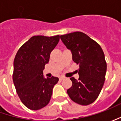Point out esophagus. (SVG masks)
Wrapping results in <instances>:
<instances>
[{"label":"esophagus","instance_id":"esophagus-1","mask_svg":"<svg viewBox=\"0 0 121 121\" xmlns=\"http://www.w3.org/2000/svg\"><path fill=\"white\" fill-rule=\"evenodd\" d=\"M65 78V77H64V76H60V77H59V79H60V81H62V80H63V79H64Z\"/></svg>","mask_w":121,"mask_h":121}]
</instances>
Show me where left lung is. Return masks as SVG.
<instances>
[{"instance_id": "left-lung-1", "label": "left lung", "mask_w": 121, "mask_h": 121, "mask_svg": "<svg viewBox=\"0 0 121 121\" xmlns=\"http://www.w3.org/2000/svg\"><path fill=\"white\" fill-rule=\"evenodd\" d=\"M63 44L72 53L73 60L79 65V79L71 77L70 98L81 105L90 104L100 94L104 86L106 63L100 46L86 34L76 31L60 35Z\"/></svg>"}]
</instances>
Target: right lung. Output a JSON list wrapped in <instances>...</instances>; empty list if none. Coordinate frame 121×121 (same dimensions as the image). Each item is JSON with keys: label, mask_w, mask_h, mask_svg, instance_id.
Masks as SVG:
<instances>
[{"label": "right lung", "mask_w": 121, "mask_h": 121, "mask_svg": "<svg viewBox=\"0 0 121 121\" xmlns=\"http://www.w3.org/2000/svg\"><path fill=\"white\" fill-rule=\"evenodd\" d=\"M60 36L35 35L21 46L13 63V80L22 103L29 109L40 110L50 100L58 78H44L43 70Z\"/></svg>", "instance_id": "obj_1"}]
</instances>
